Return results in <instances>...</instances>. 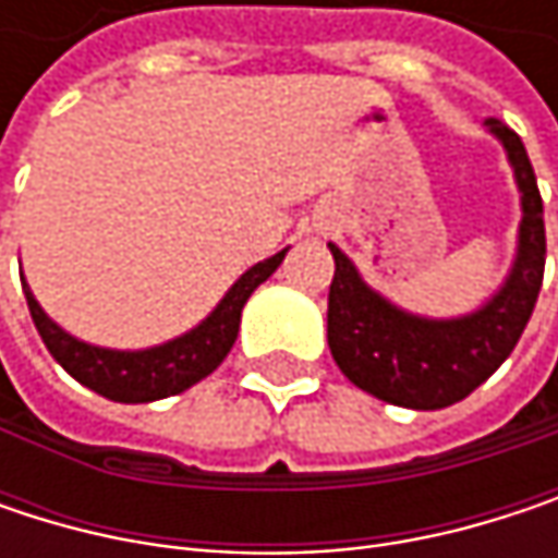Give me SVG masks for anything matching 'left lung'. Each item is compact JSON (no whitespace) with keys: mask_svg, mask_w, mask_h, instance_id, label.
Here are the masks:
<instances>
[{"mask_svg":"<svg viewBox=\"0 0 558 558\" xmlns=\"http://www.w3.org/2000/svg\"><path fill=\"white\" fill-rule=\"evenodd\" d=\"M485 125L507 151L523 209L517 258L488 303L456 319L413 316L372 290L355 265L329 245L336 262L326 313L329 352L355 388L397 407L442 410L465 400L513 352L539 296L546 229L536 173L517 132L498 119H488Z\"/></svg>","mask_w":558,"mask_h":558,"instance_id":"8db88e82","label":"left lung"}]
</instances>
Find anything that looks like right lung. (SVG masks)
Returning <instances> with one entry per match:
<instances>
[{
	"label": "right lung",
	"instance_id": "1",
	"mask_svg": "<svg viewBox=\"0 0 558 558\" xmlns=\"http://www.w3.org/2000/svg\"><path fill=\"white\" fill-rule=\"evenodd\" d=\"M283 255H287V248L258 262L255 268H248L196 329L170 339L165 345L138 349V352H119V349H99V345L80 342L76 336L63 332L41 310V303L35 300V293L25 280H22V290H25L32 319H35L48 352L54 355V362L70 378H76L83 388L96 390L119 403H148V400H161V397L193 388L196 381H203L206 375H213L222 365V359L235 345L242 306L248 303V296L255 293L258 283H265L278 271Z\"/></svg>",
	"mask_w": 558,
	"mask_h": 558
}]
</instances>
